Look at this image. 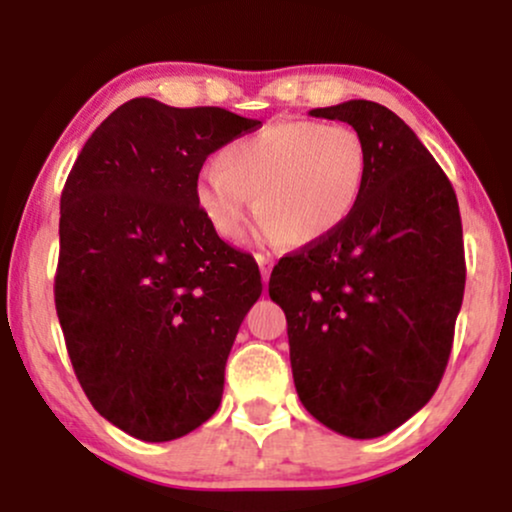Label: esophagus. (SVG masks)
<instances>
[{
    "label": "esophagus",
    "instance_id": "obj_1",
    "mask_svg": "<svg viewBox=\"0 0 512 512\" xmlns=\"http://www.w3.org/2000/svg\"><path fill=\"white\" fill-rule=\"evenodd\" d=\"M257 265H260V274H262V282H267L269 274H272V260L265 255H257Z\"/></svg>",
    "mask_w": 512,
    "mask_h": 512
}]
</instances>
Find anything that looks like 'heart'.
I'll list each match as a JSON object with an SVG mask.
<instances>
[{"label": "heart", "mask_w": 512, "mask_h": 512, "mask_svg": "<svg viewBox=\"0 0 512 512\" xmlns=\"http://www.w3.org/2000/svg\"><path fill=\"white\" fill-rule=\"evenodd\" d=\"M369 150L350 126L269 123L199 172L194 199L213 233L240 243L255 211L262 243L316 245L345 226L367 189ZM258 206H254V199Z\"/></svg>", "instance_id": "heart-1"}]
</instances>
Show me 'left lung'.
<instances>
[{"label": "left lung", "mask_w": 512, "mask_h": 512, "mask_svg": "<svg viewBox=\"0 0 512 512\" xmlns=\"http://www.w3.org/2000/svg\"><path fill=\"white\" fill-rule=\"evenodd\" d=\"M364 138L369 177L338 233L282 257V306L303 408L372 440L406 423L440 386L464 299L457 194L418 136L386 106L350 99L308 111Z\"/></svg>", "instance_id": "1"}]
</instances>
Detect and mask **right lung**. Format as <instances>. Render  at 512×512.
Segmentation results:
<instances>
[{
  "mask_svg": "<svg viewBox=\"0 0 512 512\" xmlns=\"http://www.w3.org/2000/svg\"><path fill=\"white\" fill-rule=\"evenodd\" d=\"M260 121L218 106L121 104L60 196L55 308L84 393L111 425L170 442L221 406L226 359L262 277L194 199L206 157Z\"/></svg>",
  "mask_w": 512,
  "mask_h": 512,
  "instance_id": "1",
  "label": "right lung"
}]
</instances>
